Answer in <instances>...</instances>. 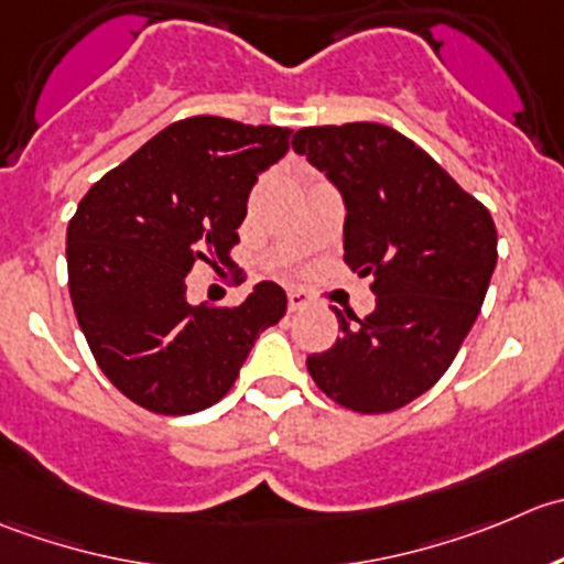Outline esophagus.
<instances>
[{
    "label": "esophagus",
    "mask_w": 564,
    "mask_h": 564,
    "mask_svg": "<svg viewBox=\"0 0 564 564\" xmlns=\"http://www.w3.org/2000/svg\"><path fill=\"white\" fill-rule=\"evenodd\" d=\"M312 304V295L304 293V290H290L288 293V306L290 312H301Z\"/></svg>",
    "instance_id": "obj_1"
}]
</instances>
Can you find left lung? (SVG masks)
Returning <instances> with one entry per match:
<instances>
[{
    "mask_svg": "<svg viewBox=\"0 0 564 564\" xmlns=\"http://www.w3.org/2000/svg\"><path fill=\"white\" fill-rule=\"evenodd\" d=\"M293 150L345 205V263L372 276L376 310L337 312L343 337L306 359L334 403L387 414L447 372L496 269V227L431 155L381 122L301 128Z\"/></svg>",
    "mask_w": 564,
    "mask_h": 564,
    "instance_id": "left-lung-1",
    "label": "left lung"
}]
</instances>
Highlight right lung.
I'll list each match as a JSON object with an SVG mask.
<instances>
[{
  "label": "right lung",
  "instance_id": "obj_1",
  "mask_svg": "<svg viewBox=\"0 0 564 564\" xmlns=\"http://www.w3.org/2000/svg\"><path fill=\"white\" fill-rule=\"evenodd\" d=\"M290 128L188 117L85 194L68 225L76 321L104 376L142 409L183 416L219 403L288 295L258 282L241 306L188 304L194 265H230L258 177Z\"/></svg>",
  "mask_w": 564,
  "mask_h": 564
}]
</instances>
